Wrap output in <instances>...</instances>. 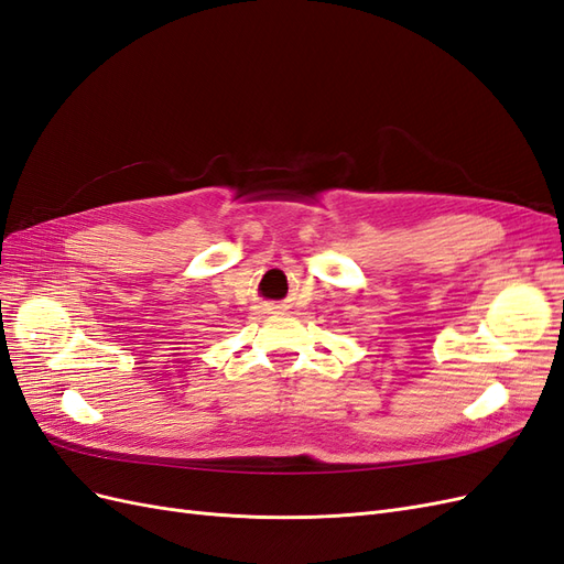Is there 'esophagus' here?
Returning <instances> with one entry per match:
<instances>
[{
    "label": "esophagus",
    "instance_id": "1",
    "mask_svg": "<svg viewBox=\"0 0 564 564\" xmlns=\"http://www.w3.org/2000/svg\"><path fill=\"white\" fill-rule=\"evenodd\" d=\"M259 308L265 315H280L282 313V305H278V303H263V305H259Z\"/></svg>",
    "mask_w": 564,
    "mask_h": 564
}]
</instances>
